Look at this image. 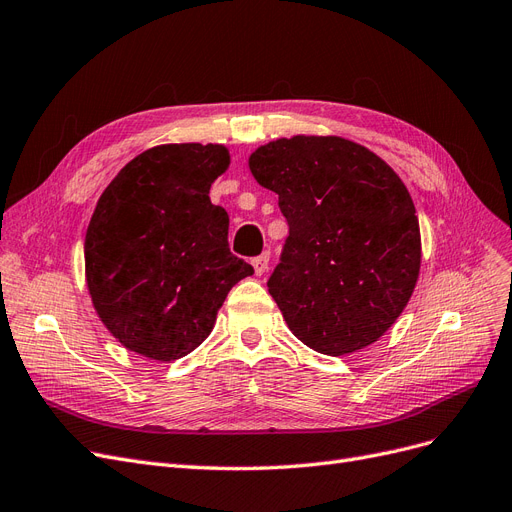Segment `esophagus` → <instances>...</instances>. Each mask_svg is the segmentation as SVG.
<instances>
[{"mask_svg": "<svg viewBox=\"0 0 512 512\" xmlns=\"http://www.w3.org/2000/svg\"><path fill=\"white\" fill-rule=\"evenodd\" d=\"M268 263H270V255H268V253L257 255V257L253 259V268H255V274H257V276H261L263 272H266V270H268Z\"/></svg>", "mask_w": 512, "mask_h": 512, "instance_id": "esophagus-1", "label": "esophagus"}]
</instances>
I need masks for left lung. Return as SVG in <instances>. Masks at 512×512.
I'll list each match as a JSON object with an SVG mask.
<instances>
[{
    "label": "left lung",
    "instance_id": "1",
    "mask_svg": "<svg viewBox=\"0 0 512 512\" xmlns=\"http://www.w3.org/2000/svg\"><path fill=\"white\" fill-rule=\"evenodd\" d=\"M289 223L268 289L308 348L342 356L380 339L413 293L420 223L399 175L342 137H291L249 160Z\"/></svg>",
    "mask_w": 512,
    "mask_h": 512
}]
</instances>
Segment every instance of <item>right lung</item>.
<instances>
[{
  "label": "right lung",
  "mask_w": 512,
  "mask_h": 512,
  "mask_svg": "<svg viewBox=\"0 0 512 512\" xmlns=\"http://www.w3.org/2000/svg\"><path fill=\"white\" fill-rule=\"evenodd\" d=\"M227 164L223 145H158L99 198L84 242L88 291L128 350L154 361L196 350L230 289L253 274L227 244L225 208L208 198Z\"/></svg>",
  "instance_id": "1"
}]
</instances>
